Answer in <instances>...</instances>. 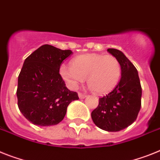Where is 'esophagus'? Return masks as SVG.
Here are the masks:
<instances>
[{
    "instance_id": "esophagus-1",
    "label": "esophagus",
    "mask_w": 160,
    "mask_h": 160,
    "mask_svg": "<svg viewBox=\"0 0 160 160\" xmlns=\"http://www.w3.org/2000/svg\"><path fill=\"white\" fill-rule=\"evenodd\" d=\"M78 96L80 99H84V98H86V96L87 95H85V94H82V93H78Z\"/></svg>"
}]
</instances>
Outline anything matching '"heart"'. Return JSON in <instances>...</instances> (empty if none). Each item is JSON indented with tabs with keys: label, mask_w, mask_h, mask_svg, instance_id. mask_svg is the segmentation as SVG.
Masks as SVG:
<instances>
[{
	"label": "heart",
	"mask_w": 160,
	"mask_h": 160,
	"mask_svg": "<svg viewBox=\"0 0 160 160\" xmlns=\"http://www.w3.org/2000/svg\"><path fill=\"white\" fill-rule=\"evenodd\" d=\"M60 73L71 89H76L87 78V84L94 92L103 95L117 86L121 65L114 56L86 54L74 58L72 66L61 65Z\"/></svg>",
	"instance_id": "1"
}]
</instances>
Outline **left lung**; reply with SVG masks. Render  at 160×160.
Listing matches in <instances>:
<instances>
[{
	"instance_id": "obj_1",
	"label": "left lung",
	"mask_w": 160,
	"mask_h": 160,
	"mask_svg": "<svg viewBox=\"0 0 160 160\" xmlns=\"http://www.w3.org/2000/svg\"><path fill=\"white\" fill-rule=\"evenodd\" d=\"M108 52L120 61L121 78L114 89L99 98L91 118L101 129L117 132L137 119L141 108L142 87L137 69L124 53L115 48H108Z\"/></svg>"
}]
</instances>
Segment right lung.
Masks as SVG:
<instances>
[{
    "label": "right lung",
    "instance_id": "right-lung-1",
    "mask_svg": "<svg viewBox=\"0 0 160 160\" xmlns=\"http://www.w3.org/2000/svg\"><path fill=\"white\" fill-rule=\"evenodd\" d=\"M72 53L44 44L26 58L18 80V106L34 125H57L68 105L79 99L77 92L65 87L59 73L62 61Z\"/></svg>",
    "mask_w": 160,
    "mask_h": 160
}]
</instances>
